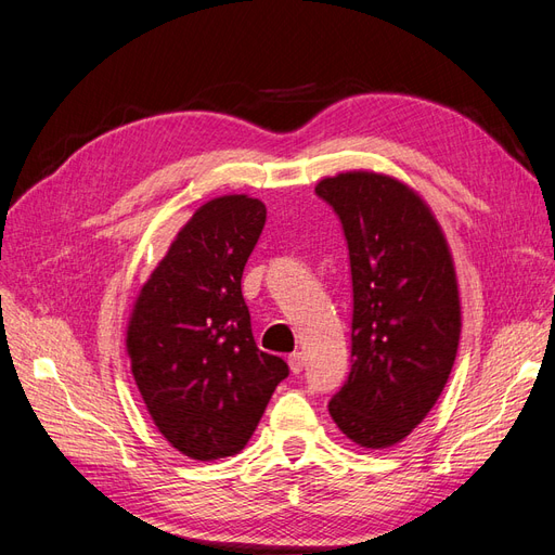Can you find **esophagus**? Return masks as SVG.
<instances>
[{
	"instance_id": "1",
	"label": "esophagus",
	"mask_w": 555,
	"mask_h": 555,
	"mask_svg": "<svg viewBox=\"0 0 555 555\" xmlns=\"http://www.w3.org/2000/svg\"><path fill=\"white\" fill-rule=\"evenodd\" d=\"M304 365H306L304 354H300V351H294V354L289 357V367H292V373H294V375H300V373H304Z\"/></svg>"
}]
</instances>
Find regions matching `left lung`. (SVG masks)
I'll list each match as a JSON object with an SVG mask.
<instances>
[{"label":"left lung","mask_w":555,"mask_h":555,"mask_svg":"<svg viewBox=\"0 0 555 555\" xmlns=\"http://www.w3.org/2000/svg\"><path fill=\"white\" fill-rule=\"evenodd\" d=\"M314 194L338 215L351 273V367L328 412L357 444L391 447L449 379L461 335L456 271L440 224L402 182L354 171Z\"/></svg>","instance_id":"obj_1"}]
</instances>
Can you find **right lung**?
Returning a JSON list of instances; mask_svg holds the SVG:
<instances>
[{
    "label": "right lung",
    "instance_id": "obj_1",
    "mask_svg": "<svg viewBox=\"0 0 555 555\" xmlns=\"http://www.w3.org/2000/svg\"><path fill=\"white\" fill-rule=\"evenodd\" d=\"M266 224L245 194L201 206L143 284L127 328L131 373L159 433L184 456L238 453L289 375L251 335L241 280Z\"/></svg>",
    "mask_w": 555,
    "mask_h": 555
}]
</instances>
